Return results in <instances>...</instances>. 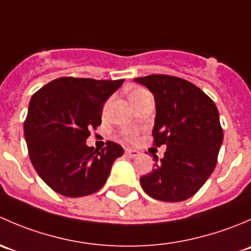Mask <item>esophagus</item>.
<instances>
[{"label":"esophagus","mask_w":251,"mask_h":251,"mask_svg":"<svg viewBox=\"0 0 251 251\" xmlns=\"http://www.w3.org/2000/svg\"><path fill=\"white\" fill-rule=\"evenodd\" d=\"M125 154L131 158H136V156L140 155V151H136V149H125Z\"/></svg>","instance_id":"1"}]
</instances>
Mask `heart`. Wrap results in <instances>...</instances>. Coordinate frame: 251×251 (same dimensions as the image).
I'll return each mask as SVG.
<instances>
[{"instance_id": "1", "label": "heart", "mask_w": 251, "mask_h": 251, "mask_svg": "<svg viewBox=\"0 0 251 251\" xmlns=\"http://www.w3.org/2000/svg\"><path fill=\"white\" fill-rule=\"evenodd\" d=\"M147 93L148 92H147L144 88L135 87V88H132L130 92H128V97H130L131 102H136V100H138L140 98L143 97V96H146ZM120 136L125 141L133 142L136 138H137V131L133 130V128H124V130H121Z\"/></svg>"}]
</instances>
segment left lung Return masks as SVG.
<instances>
[{"label": "left lung", "instance_id": "1", "mask_svg": "<svg viewBox=\"0 0 251 251\" xmlns=\"http://www.w3.org/2000/svg\"><path fill=\"white\" fill-rule=\"evenodd\" d=\"M154 95L156 105L153 144L166 146L153 171L141 177L148 196L161 201L191 198L217 164L224 130L214 100L184 78L154 74L136 77Z\"/></svg>", "mask_w": 251, "mask_h": 251}]
</instances>
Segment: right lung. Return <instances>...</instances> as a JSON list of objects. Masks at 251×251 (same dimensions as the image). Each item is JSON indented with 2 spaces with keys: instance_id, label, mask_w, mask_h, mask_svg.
<instances>
[{
  "instance_id": "right-lung-1",
  "label": "right lung",
  "mask_w": 251,
  "mask_h": 251,
  "mask_svg": "<svg viewBox=\"0 0 251 251\" xmlns=\"http://www.w3.org/2000/svg\"><path fill=\"white\" fill-rule=\"evenodd\" d=\"M123 82L65 76L32 95L24 121L25 141L35 170L54 192L77 198L105 184L123 147L108 141L98 151L86 140L102 124L103 105Z\"/></svg>"
}]
</instances>
